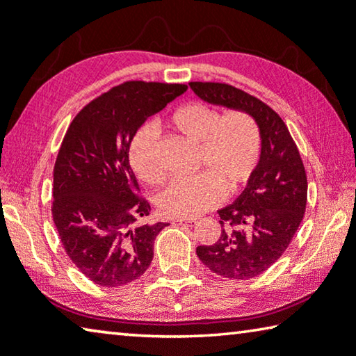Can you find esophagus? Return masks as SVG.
<instances>
[{
    "mask_svg": "<svg viewBox=\"0 0 356 356\" xmlns=\"http://www.w3.org/2000/svg\"><path fill=\"white\" fill-rule=\"evenodd\" d=\"M195 222H196L195 218H176V220H172L174 225H191Z\"/></svg>",
    "mask_w": 356,
    "mask_h": 356,
    "instance_id": "esophagus-1",
    "label": "esophagus"
}]
</instances>
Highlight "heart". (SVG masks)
<instances>
[{
	"mask_svg": "<svg viewBox=\"0 0 356 356\" xmlns=\"http://www.w3.org/2000/svg\"><path fill=\"white\" fill-rule=\"evenodd\" d=\"M165 127L187 143L198 145L196 168L201 172L174 179L158 198L166 217H196L216 207L223 191L234 195L250 182L261 158L263 138L257 118L247 111L218 109L201 101L180 104ZM155 134L143 128L129 145V165L147 185H160L163 176L152 163Z\"/></svg>",
	"mask_w": 356,
	"mask_h": 356,
	"instance_id": "heart-1",
	"label": "heart"
}]
</instances>
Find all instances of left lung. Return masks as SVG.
<instances>
[{"instance_id":"8db88e82","label":"left lung","mask_w":356,"mask_h":356,"mask_svg":"<svg viewBox=\"0 0 356 356\" xmlns=\"http://www.w3.org/2000/svg\"><path fill=\"white\" fill-rule=\"evenodd\" d=\"M190 88L211 104L247 111L261 129L255 174L239 198L218 211L220 239L196 249L212 273L253 279L284 255L300 228L307 204L306 169L285 122L261 99L220 82H190Z\"/></svg>"}]
</instances>
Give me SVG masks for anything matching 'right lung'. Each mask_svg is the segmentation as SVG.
I'll return each mask as SVG.
<instances>
[{"label":"right lung","instance_id":"obj_1","mask_svg":"<svg viewBox=\"0 0 356 356\" xmlns=\"http://www.w3.org/2000/svg\"><path fill=\"white\" fill-rule=\"evenodd\" d=\"M187 92L185 83L129 81L74 117L54 168L52 217L67 257L101 286L140 277L168 223L140 225L150 204L138 195L129 145L150 115Z\"/></svg>","mask_w":356,"mask_h":356}]
</instances>
